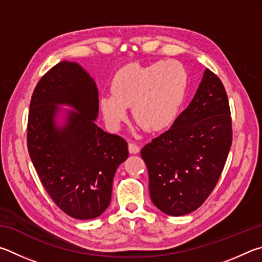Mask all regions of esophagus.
<instances>
[{
	"label": "esophagus",
	"mask_w": 262,
	"mask_h": 262,
	"mask_svg": "<svg viewBox=\"0 0 262 262\" xmlns=\"http://www.w3.org/2000/svg\"><path fill=\"white\" fill-rule=\"evenodd\" d=\"M128 152L131 154H138L140 152V148L138 145H136L135 143H130L128 144Z\"/></svg>",
	"instance_id": "obj_1"
}]
</instances>
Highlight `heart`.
Here are the masks:
<instances>
[{"label":"heart","instance_id":"obj_1","mask_svg":"<svg viewBox=\"0 0 262 262\" xmlns=\"http://www.w3.org/2000/svg\"><path fill=\"white\" fill-rule=\"evenodd\" d=\"M187 73L176 59L149 64H128L115 73L110 90L99 100L105 123L118 128L132 107L136 122L150 132L170 126L185 98Z\"/></svg>","mask_w":262,"mask_h":262}]
</instances>
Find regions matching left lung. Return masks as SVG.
<instances>
[{"mask_svg":"<svg viewBox=\"0 0 262 262\" xmlns=\"http://www.w3.org/2000/svg\"><path fill=\"white\" fill-rule=\"evenodd\" d=\"M231 141L227 92L206 69L187 108L168 131L141 149L153 204L171 216L199 208L217 184Z\"/></svg>","mask_w":262,"mask_h":262,"instance_id":"8db88e82","label":"left lung"}]
</instances>
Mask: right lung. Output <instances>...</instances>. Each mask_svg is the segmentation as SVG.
Segmentation results:
<instances>
[{
    "mask_svg": "<svg viewBox=\"0 0 262 262\" xmlns=\"http://www.w3.org/2000/svg\"><path fill=\"white\" fill-rule=\"evenodd\" d=\"M59 113L64 114L62 124L57 121ZM98 114L95 81L75 62L50 69L30 103L27 148L32 162L57 207L78 220L95 219L107 209L115 172L128 157L122 137L96 125Z\"/></svg>",
    "mask_w": 262,
    "mask_h": 262,
    "instance_id": "1",
    "label": "right lung"
}]
</instances>
